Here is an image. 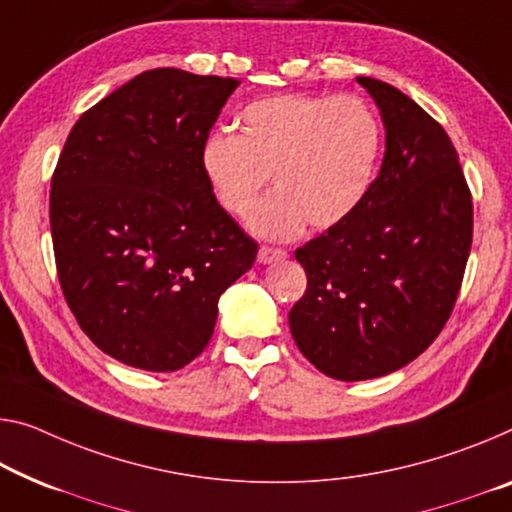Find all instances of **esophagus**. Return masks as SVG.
Segmentation results:
<instances>
[{
	"instance_id": "34e87169",
	"label": "esophagus",
	"mask_w": 512,
	"mask_h": 512,
	"mask_svg": "<svg viewBox=\"0 0 512 512\" xmlns=\"http://www.w3.org/2000/svg\"><path fill=\"white\" fill-rule=\"evenodd\" d=\"M288 254L283 249H274V247H261L258 249V263L261 265H270V263H277L283 261Z\"/></svg>"
}]
</instances>
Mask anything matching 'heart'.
I'll return each mask as SVG.
<instances>
[{
	"label": "heart",
	"mask_w": 512,
	"mask_h": 512,
	"mask_svg": "<svg viewBox=\"0 0 512 512\" xmlns=\"http://www.w3.org/2000/svg\"><path fill=\"white\" fill-rule=\"evenodd\" d=\"M384 144L380 116L357 96L283 93L242 109L240 135L215 130L199 164L212 199L245 219L267 180L277 192L256 208L251 231L293 238L306 224L332 229L371 192Z\"/></svg>",
	"instance_id": "b5f03b06"
}]
</instances>
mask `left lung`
<instances>
[{"label": "left lung", "mask_w": 512, "mask_h": 512, "mask_svg": "<svg viewBox=\"0 0 512 512\" xmlns=\"http://www.w3.org/2000/svg\"><path fill=\"white\" fill-rule=\"evenodd\" d=\"M380 109L384 157L361 206L295 251L306 293L288 313L302 355L334 380L389 375L442 332L471 249V194L451 139L387 82L357 77Z\"/></svg>", "instance_id": "8db88e82"}]
</instances>
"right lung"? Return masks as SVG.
Instances as JSON below:
<instances>
[{
	"label": "right lung",
	"mask_w": 512,
	"mask_h": 512,
	"mask_svg": "<svg viewBox=\"0 0 512 512\" xmlns=\"http://www.w3.org/2000/svg\"><path fill=\"white\" fill-rule=\"evenodd\" d=\"M235 80L146 70L80 116L52 176L61 290L105 355L171 373L206 348L258 245L217 206L199 153Z\"/></svg>",
	"instance_id": "add662e5"
}]
</instances>
